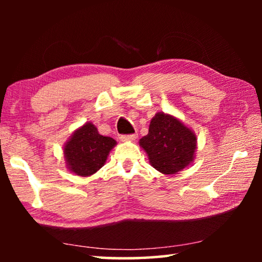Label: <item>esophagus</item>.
<instances>
[{"instance_id":"1","label":"esophagus","mask_w":262,"mask_h":262,"mask_svg":"<svg viewBox=\"0 0 262 262\" xmlns=\"http://www.w3.org/2000/svg\"><path fill=\"white\" fill-rule=\"evenodd\" d=\"M136 134H130V135H121L120 136V141L121 142H130V141H135L136 140Z\"/></svg>"}]
</instances>
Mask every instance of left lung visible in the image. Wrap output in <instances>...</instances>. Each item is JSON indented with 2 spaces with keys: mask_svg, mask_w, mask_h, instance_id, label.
I'll use <instances>...</instances> for the list:
<instances>
[{
  "mask_svg": "<svg viewBox=\"0 0 262 262\" xmlns=\"http://www.w3.org/2000/svg\"><path fill=\"white\" fill-rule=\"evenodd\" d=\"M151 166L163 174H176L189 166L196 150V135L171 114L158 112L150 121L149 133L140 140Z\"/></svg>",
  "mask_w": 262,
  "mask_h": 262,
  "instance_id": "left-lung-1",
  "label": "left lung"
}]
</instances>
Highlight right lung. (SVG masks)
<instances>
[{
  "label": "right lung",
  "mask_w": 262,
  "mask_h": 262,
  "mask_svg": "<svg viewBox=\"0 0 262 262\" xmlns=\"http://www.w3.org/2000/svg\"><path fill=\"white\" fill-rule=\"evenodd\" d=\"M114 145H117V141L100 135L94 123L85 122L66 142L63 148L66 165L76 176H92L104 166Z\"/></svg>",
  "instance_id": "add662e5"
}]
</instances>
